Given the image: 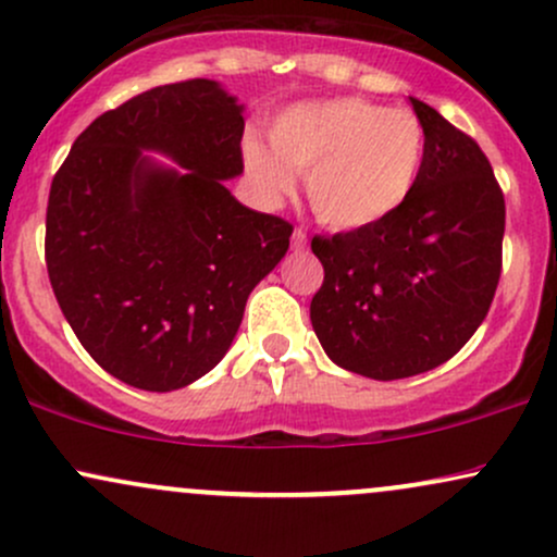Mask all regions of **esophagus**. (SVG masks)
Instances as JSON below:
<instances>
[{
    "label": "esophagus",
    "mask_w": 557,
    "mask_h": 557,
    "mask_svg": "<svg viewBox=\"0 0 557 557\" xmlns=\"http://www.w3.org/2000/svg\"><path fill=\"white\" fill-rule=\"evenodd\" d=\"M290 246L293 248H296V251H304V248L306 246H309V238H306V233H304V230H296V233H293V238H290Z\"/></svg>",
    "instance_id": "34e87169"
}]
</instances>
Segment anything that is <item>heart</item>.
<instances>
[{
  "instance_id": "1",
  "label": "heart",
  "mask_w": 557,
  "mask_h": 557,
  "mask_svg": "<svg viewBox=\"0 0 557 557\" xmlns=\"http://www.w3.org/2000/svg\"><path fill=\"white\" fill-rule=\"evenodd\" d=\"M270 144L243 140V168L259 196L280 203L304 175L311 212L332 230L374 227L398 214L426 157L417 114L367 99L287 107L270 127Z\"/></svg>"
}]
</instances>
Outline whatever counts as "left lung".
Listing matches in <instances>:
<instances>
[{
  "label": "left lung",
  "instance_id": "obj_1",
  "mask_svg": "<svg viewBox=\"0 0 557 557\" xmlns=\"http://www.w3.org/2000/svg\"><path fill=\"white\" fill-rule=\"evenodd\" d=\"M426 157L382 225L317 235L324 283L311 327L345 372L403 380L458 354L487 317L503 267L505 198L476 140L411 99Z\"/></svg>",
  "mask_w": 557,
  "mask_h": 557
}]
</instances>
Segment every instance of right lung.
Instances as JSON below:
<instances>
[{"label": "right lung", "instance_id": "1", "mask_svg": "<svg viewBox=\"0 0 557 557\" xmlns=\"http://www.w3.org/2000/svg\"><path fill=\"white\" fill-rule=\"evenodd\" d=\"M243 127L216 81L157 86L96 117L54 175L49 283L83 348L125 385L170 393L212 372L290 246V222L227 190Z\"/></svg>", "mask_w": 557, "mask_h": 557}]
</instances>
